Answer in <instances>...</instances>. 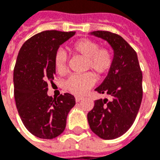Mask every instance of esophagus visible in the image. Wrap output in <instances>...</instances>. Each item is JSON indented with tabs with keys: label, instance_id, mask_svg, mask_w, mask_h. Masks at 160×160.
Wrapping results in <instances>:
<instances>
[{
	"label": "esophagus",
	"instance_id": "1",
	"mask_svg": "<svg viewBox=\"0 0 160 160\" xmlns=\"http://www.w3.org/2000/svg\"><path fill=\"white\" fill-rule=\"evenodd\" d=\"M83 98H84L83 96H76V97H75V101L78 102H80V101H81Z\"/></svg>",
	"mask_w": 160,
	"mask_h": 160
}]
</instances>
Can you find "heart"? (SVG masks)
Returning <instances> with one entry per match:
<instances>
[{
	"label": "heart",
	"mask_w": 160,
	"mask_h": 160,
	"mask_svg": "<svg viewBox=\"0 0 160 160\" xmlns=\"http://www.w3.org/2000/svg\"><path fill=\"white\" fill-rule=\"evenodd\" d=\"M68 48L75 55L85 58V69H92L96 76H102L109 71L113 64L114 57L107 48H99V44L89 38H80L69 44ZM54 69L58 75H64L67 70V56L64 52L57 51L53 58ZM91 73L69 76L65 82V87L69 92L76 96L85 94L94 85Z\"/></svg>",
	"instance_id": "1"
}]
</instances>
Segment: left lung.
<instances>
[{"label":"left lung","mask_w":160,"mask_h":160,"mask_svg":"<svg viewBox=\"0 0 160 160\" xmlns=\"http://www.w3.org/2000/svg\"><path fill=\"white\" fill-rule=\"evenodd\" d=\"M114 51V61L104 81L96 89L111 99L95 101L87 114L91 131L103 139H114L128 130L137 117L142 98V75L137 53L118 34L94 31Z\"/></svg>","instance_id":"1"}]
</instances>
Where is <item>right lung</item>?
<instances>
[{
	"instance_id": "1",
	"label": "right lung",
	"mask_w": 160,
	"mask_h": 160,
	"mask_svg": "<svg viewBox=\"0 0 160 160\" xmlns=\"http://www.w3.org/2000/svg\"><path fill=\"white\" fill-rule=\"evenodd\" d=\"M75 32H41L23 43L16 62L13 82L18 114L26 128L40 138L52 139L66 127L68 113L75 105L69 93L48 96V83L55 75L54 54Z\"/></svg>"
}]
</instances>
